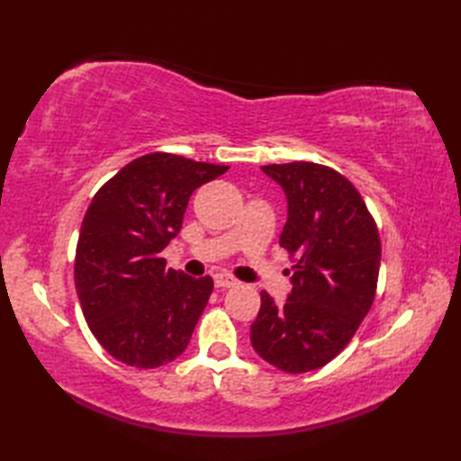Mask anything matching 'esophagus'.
<instances>
[{
	"instance_id": "34e87169",
	"label": "esophagus",
	"mask_w": 461,
	"mask_h": 461,
	"mask_svg": "<svg viewBox=\"0 0 461 461\" xmlns=\"http://www.w3.org/2000/svg\"><path fill=\"white\" fill-rule=\"evenodd\" d=\"M213 285L215 287H221V289H228V287L238 285V279L231 277L230 273L220 271V273H215V276H213Z\"/></svg>"
}]
</instances>
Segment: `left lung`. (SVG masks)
Instances as JSON below:
<instances>
[{"label": "left lung", "instance_id": "left-lung-1", "mask_svg": "<svg viewBox=\"0 0 461 461\" xmlns=\"http://www.w3.org/2000/svg\"><path fill=\"white\" fill-rule=\"evenodd\" d=\"M287 194L279 246L289 253L293 289L283 305L261 291L251 345L291 375L325 366L355 337L376 297L380 236L350 180L325 164H266Z\"/></svg>", "mask_w": 461, "mask_h": 461}]
</instances>
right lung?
<instances>
[{"mask_svg":"<svg viewBox=\"0 0 461 461\" xmlns=\"http://www.w3.org/2000/svg\"><path fill=\"white\" fill-rule=\"evenodd\" d=\"M228 168L150 152L95 194L77 241L75 287L95 339L124 365L156 368L188 347L213 279L166 269L160 251L178 236L192 192Z\"/></svg>","mask_w":461,"mask_h":461,"instance_id":"obj_1","label":"right lung"}]
</instances>
